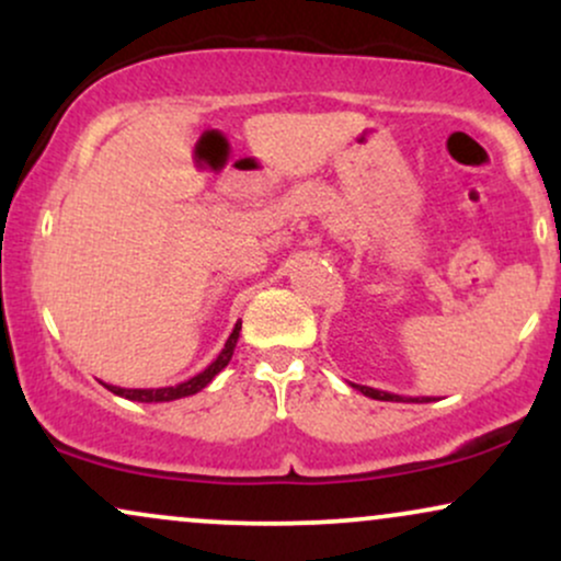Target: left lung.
<instances>
[{
	"label": "left lung",
	"instance_id": "1",
	"mask_svg": "<svg viewBox=\"0 0 561 561\" xmlns=\"http://www.w3.org/2000/svg\"><path fill=\"white\" fill-rule=\"evenodd\" d=\"M358 392H364V396L375 398V401H396V403H403V401H411V403H430L435 401V398L430 396H422V398H403V396H396V392H385V390H375V388H366V385H353Z\"/></svg>",
	"mask_w": 561,
	"mask_h": 561
}]
</instances>
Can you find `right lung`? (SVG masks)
<instances>
[{"label":"right lung","mask_w":561,"mask_h":561,"mask_svg":"<svg viewBox=\"0 0 561 561\" xmlns=\"http://www.w3.org/2000/svg\"><path fill=\"white\" fill-rule=\"evenodd\" d=\"M240 330H242V321H237L234 330L229 334V340L224 343L221 353H218L214 362L205 366L199 375L184 379V382L179 385H171V388H118V385H105V382L102 385H105L111 392H115V396L128 398V401H139V403H165V401H179V398H186V396H195V392L208 388L210 379H214L218 371L231 362V353H234L237 340H240Z\"/></svg>","instance_id":"obj_1"}]
</instances>
